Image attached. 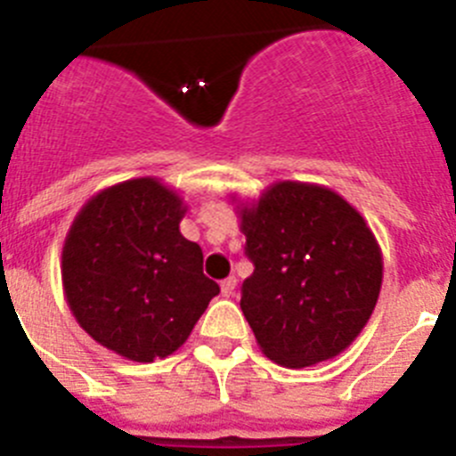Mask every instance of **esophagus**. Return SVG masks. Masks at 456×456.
I'll list each match as a JSON object with an SVG mask.
<instances>
[{
  "label": "esophagus",
  "instance_id": "34e87169",
  "mask_svg": "<svg viewBox=\"0 0 456 456\" xmlns=\"http://www.w3.org/2000/svg\"><path fill=\"white\" fill-rule=\"evenodd\" d=\"M235 285H237L235 276L224 278V281H221V294H224V297H232V292H235Z\"/></svg>",
  "mask_w": 456,
  "mask_h": 456
}]
</instances>
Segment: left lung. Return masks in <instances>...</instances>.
Segmentation results:
<instances>
[{"mask_svg":"<svg viewBox=\"0 0 456 456\" xmlns=\"http://www.w3.org/2000/svg\"><path fill=\"white\" fill-rule=\"evenodd\" d=\"M253 273L241 313L265 356L305 368L338 356L372 315L384 278L370 225L331 189L276 183L240 205Z\"/></svg>","mask_w":456,"mask_h":456,"instance_id":"left-lung-1","label":"left lung"}]
</instances>
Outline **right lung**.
Masks as SVG:
<instances>
[{"label":"right lung","instance_id":"right-lung-1","mask_svg":"<svg viewBox=\"0 0 456 456\" xmlns=\"http://www.w3.org/2000/svg\"><path fill=\"white\" fill-rule=\"evenodd\" d=\"M187 208L157 178L95 193L72 221L61 253L72 315L102 347L151 363L183 347L219 294L203 251L180 232Z\"/></svg>","mask_w":456,"mask_h":456}]
</instances>
